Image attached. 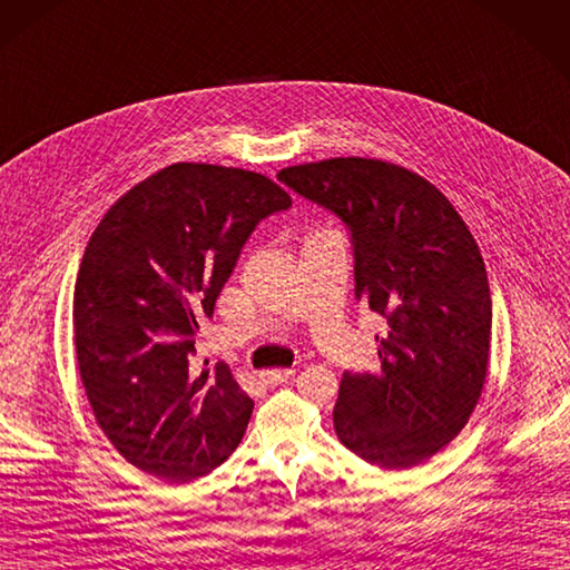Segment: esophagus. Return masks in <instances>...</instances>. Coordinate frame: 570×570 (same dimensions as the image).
I'll return each instance as SVG.
<instances>
[{"mask_svg":"<svg viewBox=\"0 0 570 570\" xmlns=\"http://www.w3.org/2000/svg\"><path fill=\"white\" fill-rule=\"evenodd\" d=\"M291 377H294V371H288V368H279V371H265V373H259V381L265 383V385H269V387L282 385V383L291 381Z\"/></svg>","mask_w":570,"mask_h":570,"instance_id":"34e87169","label":"esophagus"}]
</instances>
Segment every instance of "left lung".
<instances>
[{"mask_svg":"<svg viewBox=\"0 0 570 570\" xmlns=\"http://www.w3.org/2000/svg\"><path fill=\"white\" fill-rule=\"evenodd\" d=\"M279 183L346 226L354 296L387 320L377 373L344 371L340 441L383 470H406L455 438L484 387L491 291L455 207L416 173L375 158L284 168Z\"/></svg>","mask_w":570,"mask_h":570,"instance_id":"left-lung-1","label":"left lung"}]
</instances>
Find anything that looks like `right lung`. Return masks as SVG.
<instances>
[{"mask_svg": "<svg viewBox=\"0 0 570 570\" xmlns=\"http://www.w3.org/2000/svg\"><path fill=\"white\" fill-rule=\"evenodd\" d=\"M288 207L259 173L175 164L94 230L75 291L79 373L98 426L141 472L185 484L243 441L255 404L224 361L193 366L195 334L257 224Z\"/></svg>", "mask_w": 570, "mask_h": 570, "instance_id": "obj_1", "label": "right lung"}]
</instances>
